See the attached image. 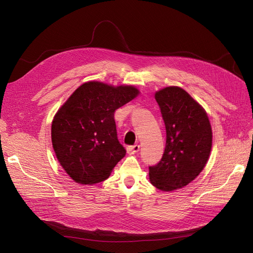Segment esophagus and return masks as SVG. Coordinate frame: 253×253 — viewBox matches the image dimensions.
Listing matches in <instances>:
<instances>
[{"instance_id":"1","label":"esophagus","mask_w":253,"mask_h":253,"mask_svg":"<svg viewBox=\"0 0 253 253\" xmlns=\"http://www.w3.org/2000/svg\"><path fill=\"white\" fill-rule=\"evenodd\" d=\"M140 149V145L139 144H134V145H128V147L126 148V152L128 153V154H135V153H137L139 151Z\"/></svg>"}]
</instances>
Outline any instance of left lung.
Instances as JSON below:
<instances>
[{"label":"left lung","instance_id":"left-lung-1","mask_svg":"<svg viewBox=\"0 0 253 253\" xmlns=\"http://www.w3.org/2000/svg\"><path fill=\"white\" fill-rule=\"evenodd\" d=\"M166 126V149L160 162L149 167L150 181L157 189L183 188L194 180L208 162L212 128L203 106L178 86L155 93Z\"/></svg>","mask_w":253,"mask_h":253}]
</instances>
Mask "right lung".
<instances>
[{
    "instance_id": "obj_1",
    "label": "right lung",
    "mask_w": 253,
    "mask_h": 253,
    "mask_svg": "<svg viewBox=\"0 0 253 253\" xmlns=\"http://www.w3.org/2000/svg\"><path fill=\"white\" fill-rule=\"evenodd\" d=\"M138 94L132 85L88 81L58 110L51 124L52 148L73 180L94 185L109 178L126 153L117 138L114 113Z\"/></svg>"
}]
</instances>
